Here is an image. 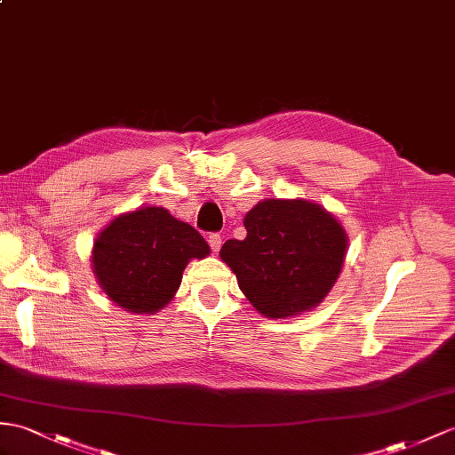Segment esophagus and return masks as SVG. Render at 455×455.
Here are the masks:
<instances>
[{
	"mask_svg": "<svg viewBox=\"0 0 455 455\" xmlns=\"http://www.w3.org/2000/svg\"><path fill=\"white\" fill-rule=\"evenodd\" d=\"M208 245H210V249H212L214 252H218V251L221 249V237H220L218 234H210V237H208Z\"/></svg>",
	"mask_w": 455,
	"mask_h": 455,
	"instance_id": "obj_1",
	"label": "esophagus"
}]
</instances>
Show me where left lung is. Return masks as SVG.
<instances>
[{
  "label": "left lung",
  "mask_w": 455,
  "mask_h": 455,
  "mask_svg": "<svg viewBox=\"0 0 455 455\" xmlns=\"http://www.w3.org/2000/svg\"><path fill=\"white\" fill-rule=\"evenodd\" d=\"M243 226L247 237L226 241L220 259L262 316H297L323 303L349 247L334 214L305 198H266Z\"/></svg>",
  "instance_id": "left-lung-1"
}]
</instances>
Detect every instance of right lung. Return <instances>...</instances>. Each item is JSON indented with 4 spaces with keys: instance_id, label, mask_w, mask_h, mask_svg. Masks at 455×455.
I'll return each instance as SVG.
<instances>
[{
    "instance_id": "1",
    "label": "right lung",
    "mask_w": 455,
    "mask_h": 455,
    "mask_svg": "<svg viewBox=\"0 0 455 455\" xmlns=\"http://www.w3.org/2000/svg\"><path fill=\"white\" fill-rule=\"evenodd\" d=\"M198 231L162 206L119 214L100 231L92 272L109 301L135 315H154L168 305L193 259H206Z\"/></svg>"
}]
</instances>
